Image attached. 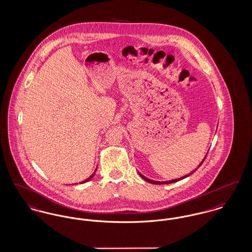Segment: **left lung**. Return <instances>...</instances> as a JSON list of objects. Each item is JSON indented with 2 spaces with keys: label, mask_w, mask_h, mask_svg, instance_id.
I'll return each mask as SVG.
<instances>
[{
  "label": "left lung",
  "mask_w": 252,
  "mask_h": 252,
  "mask_svg": "<svg viewBox=\"0 0 252 252\" xmlns=\"http://www.w3.org/2000/svg\"><path fill=\"white\" fill-rule=\"evenodd\" d=\"M207 156H208V154H207ZM207 156L205 157V158L203 159V161L200 163V165H199V167L203 164V162L205 161V159L207 158ZM197 170V169H196ZM195 170V171H196ZM194 171V172H195ZM190 172L189 174H188V175H186V176H183V177H181V178H178V179H173V180H170V181H165V182H159V181H154V180H151V179H149V178H146L145 176H143L141 173H139L140 174V176L143 178V179H145L146 181H148L149 183H152V184H158V185H161V184H170V183H174V182H177V181H179V180H182V179H184L186 177H188V176H189L191 173H193V172Z\"/></svg>",
  "instance_id": "left-lung-1"
}]
</instances>
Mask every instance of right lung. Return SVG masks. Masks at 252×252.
Returning <instances> with one entry per match:
<instances>
[{
	"label": "right lung",
	"instance_id": "add662e5",
	"mask_svg": "<svg viewBox=\"0 0 252 252\" xmlns=\"http://www.w3.org/2000/svg\"><path fill=\"white\" fill-rule=\"evenodd\" d=\"M94 175V172L93 174H92V175H91V176H90V177H88V178H87V179H86V180H84V181H83V182H82V183H84V182H87V181H89V180H90V179H91V178H92V177H93Z\"/></svg>",
	"mask_w": 252,
	"mask_h": 252
}]
</instances>
